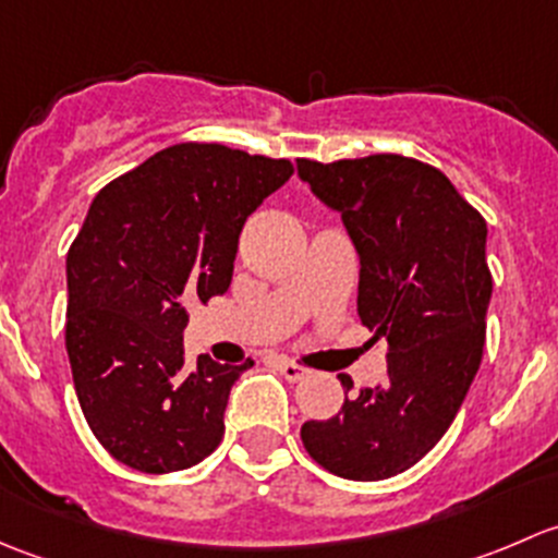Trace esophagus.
<instances>
[{
  "label": "esophagus",
  "instance_id": "1",
  "mask_svg": "<svg viewBox=\"0 0 558 558\" xmlns=\"http://www.w3.org/2000/svg\"><path fill=\"white\" fill-rule=\"evenodd\" d=\"M275 364H278V369L283 373L286 380H302L311 375V369H307L305 364L294 362V359H289V356H278L275 359Z\"/></svg>",
  "mask_w": 558,
  "mask_h": 558
}]
</instances>
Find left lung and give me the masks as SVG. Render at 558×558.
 Masks as SVG:
<instances>
[{
  "instance_id": "1",
  "label": "left lung",
  "mask_w": 558,
  "mask_h": 558,
  "mask_svg": "<svg viewBox=\"0 0 558 558\" xmlns=\"http://www.w3.org/2000/svg\"><path fill=\"white\" fill-rule=\"evenodd\" d=\"M296 167L342 216L362 264L359 318L388 342L386 384L345 397L331 418L305 421L302 442L331 475L386 481L440 442L481 367L488 229L451 180L418 159L375 154Z\"/></svg>"
}]
</instances>
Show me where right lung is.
Masks as SVG:
<instances>
[{"label":"right lung","mask_w":558,"mask_h":558,"mask_svg":"<svg viewBox=\"0 0 558 558\" xmlns=\"http://www.w3.org/2000/svg\"><path fill=\"white\" fill-rule=\"evenodd\" d=\"M291 174L289 159L180 143L94 196L66 253L64 340L83 415L121 464L165 475L221 442L253 362L189 367L185 307L229 289L245 218Z\"/></svg>","instance_id":"1"}]
</instances>
